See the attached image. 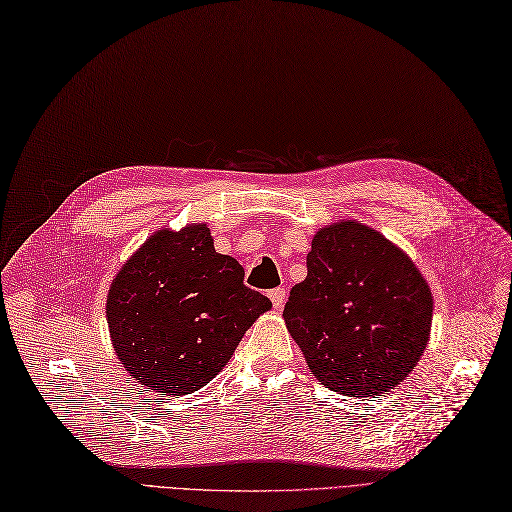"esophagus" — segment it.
Returning <instances> with one entry per match:
<instances>
[{"label":"esophagus","mask_w":512,"mask_h":512,"mask_svg":"<svg viewBox=\"0 0 512 512\" xmlns=\"http://www.w3.org/2000/svg\"><path fill=\"white\" fill-rule=\"evenodd\" d=\"M269 298H271V303H273L275 309H281V307H284V303H286V288L271 290Z\"/></svg>","instance_id":"obj_1"}]
</instances>
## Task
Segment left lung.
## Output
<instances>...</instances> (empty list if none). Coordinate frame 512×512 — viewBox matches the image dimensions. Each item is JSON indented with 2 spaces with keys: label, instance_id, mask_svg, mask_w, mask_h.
<instances>
[{
  "label": "left lung",
  "instance_id": "1",
  "mask_svg": "<svg viewBox=\"0 0 512 512\" xmlns=\"http://www.w3.org/2000/svg\"><path fill=\"white\" fill-rule=\"evenodd\" d=\"M432 292L413 260L366 224L343 220L311 241L307 277L284 320L311 373L354 398L394 390L430 341Z\"/></svg>",
  "mask_w": 512,
  "mask_h": 512
}]
</instances>
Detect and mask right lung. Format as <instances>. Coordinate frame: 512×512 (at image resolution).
Instances as JSON below:
<instances>
[{
	"label": "right lung",
	"instance_id": "1",
	"mask_svg": "<svg viewBox=\"0 0 512 512\" xmlns=\"http://www.w3.org/2000/svg\"><path fill=\"white\" fill-rule=\"evenodd\" d=\"M243 267L214 250L205 224L154 233L114 277L105 317L120 364L146 392L201 390L271 301L243 286Z\"/></svg>",
	"mask_w": 512,
	"mask_h": 512
}]
</instances>
